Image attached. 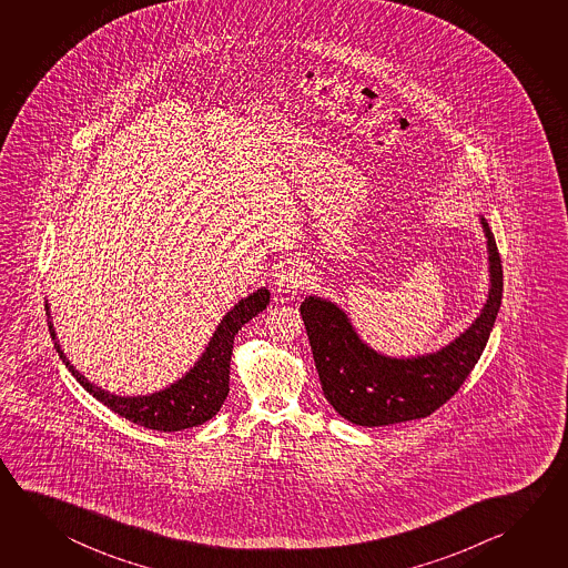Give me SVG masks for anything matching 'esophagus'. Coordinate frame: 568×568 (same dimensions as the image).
Here are the masks:
<instances>
[{
    "label": "esophagus",
    "mask_w": 568,
    "mask_h": 568,
    "mask_svg": "<svg viewBox=\"0 0 568 568\" xmlns=\"http://www.w3.org/2000/svg\"><path fill=\"white\" fill-rule=\"evenodd\" d=\"M308 283V275L305 273L303 267H298V265H288L285 270H281L277 275H275V281H273V285H275V291L281 293V295H295L298 288L305 287Z\"/></svg>",
    "instance_id": "esophagus-1"
}]
</instances>
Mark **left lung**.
I'll return each instance as SVG.
<instances>
[{"instance_id":"left-lung-1","label":"left lung","mask_w":568,"mask_h":568,"mask_svg":"<svg viewBox=\"0 0 568 568\" xmlns=\"http://www.w3.org/2000/svg\"><path fill=\"white\" fill-rule=\"evenodd\" d=\"M487 237L488 297L455 341L417 357H387L368 347L343 308L308 295L301 303L323 395L338 415L361 427H385L428 417L457 393L487 347L503 298V265L495 235Z\"/></svg>"}]
</instances>
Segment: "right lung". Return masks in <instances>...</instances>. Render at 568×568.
I'll list each match as a JSON object with an SVG mask.
<instances>
[{"label": "right lung", "instance_id": "right-lung-1", "mask_svg": "<svg viewBox=\"0 0 568 568\" xmlns=\"http://www.w3.org/2000/svg\"><path fill=\"white\" fill-rule=\"evenodd\" d=\"M267 305H270L267 287L257 288L247 297L241 298L240 303L221 318L200 361L183 377L158 393L138 395V397L113 395L110 390H103L83 377L61 351L60 341L51 323L48 303H45V311H48L51 338L55 341L61 361L65 363V367L70 368L71 375L78 378L81 387L105 407H110L113 413H118L120 417L128 418L135 425L173 433L183 428L200 427L220 413L223 400L230 395L231 353H233L235 335L245 323H250L251 318L260 315L263 308H267Z\"/></svg>", "mask_w": 568, "mask_h": 568}]
</instances>
